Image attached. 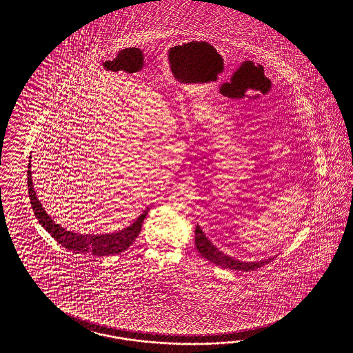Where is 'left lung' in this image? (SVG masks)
I'll return each mask as SVG.
<instances>
[{"label": "left lung", "instance_id": "obj_1", "mask_svg": "<svg viewBox=\"0 0 353 353\" xmlns=\"http://www.w3.org/2000/svg\"><path fill=\"white\" fill-rule=\"evenodd\" d=\"M195 246L198 248V252L208 261L214 263L219 267L229 268L234 270L250 272V270H255L257 268L263 267L270 261V259H268V260H261L255 263H246V261L235 260L233 257L226 256L224 252H221L219 248L214 246V243H211V241L204 235L199 225H196V229H195Z\"/></svg>", "mask_w": 353, "mask_h": 353}]
</instances>
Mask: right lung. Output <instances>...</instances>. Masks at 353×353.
Instances as JSON below:
<instances>
[{
    "instance_id": "add662e5",
    "label": "right lung",
    "mask_w": 353,
    "mask_h": 353,
    "mask_svg": "<svg viewBox=\"0 0 353 353\" xmlns=\"http://www.w3.org/2000/svg\"><path fill=\"white\" fill-rule=\"evenodd\" d=\"M27 185H28V194L32 204L33 212L36 219L39 220V223L43 225V229L52 235L58 243H61L64 248L77 254H92L93 256H110V255H115L125 251L139 236L142 223L149 212V208H148L133 224L120 230L118 233L101 235L77 234L72 232H67L61 225L55 224L45 212L43 205L36 196V192L33 190L31 163H28Z\"/></svg>"
}]
</instances>
